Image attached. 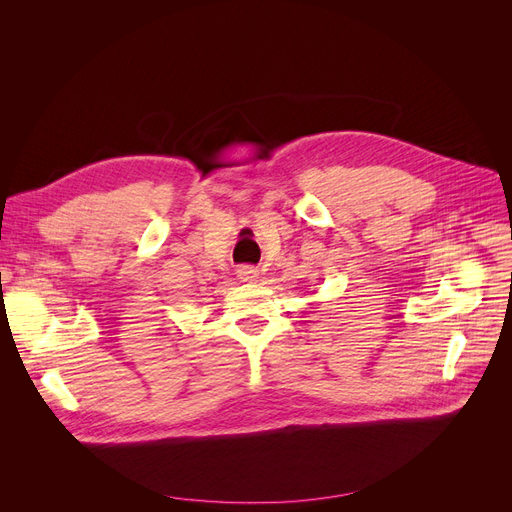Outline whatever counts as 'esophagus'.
<instances>
[{"mask_svg": "<svg viewBox=\"0 0 512 512\" xmlns=\"http://www.w3.org/2000/svg\"><path fill=\"white\" fill-rule=\"evenodd\" d=\"M236 276L240 282H253L259 278V270L253 265H240L236 270Z\"/></svg>", "mask_w": 512, "mask_h": 512, "instance_id": "34e87169", "label": "esophagus"}]
</instances>
